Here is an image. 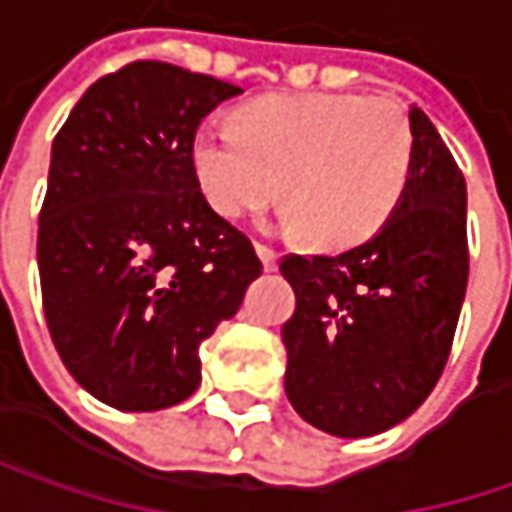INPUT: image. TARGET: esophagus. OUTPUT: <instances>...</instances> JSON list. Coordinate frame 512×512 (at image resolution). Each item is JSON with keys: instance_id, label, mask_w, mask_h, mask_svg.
I'll return each instance as SVG.
<instances>
[{"instance_id": "34e87169", "label": "esophagus", "mask_w": 512, "mask_h": 512, "mask_svg": "<svg viewBox=\"0 0 512 512\" xmlns=\"http://www.w3.org/2000/svg\"><path fill=\"white\" fill-rule=\"evenodd\" d=\"M257 257H260V260H263V269H266V272H275V269H278V252H275V249H269V246H257Z\"/></svg>"}]
</instances>
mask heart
<instances>
[{
    "instance_id": "heart-1",
    "label": "heart",
    "mask_w": 512,
    "mask_h": 512,
    "mask_svg": "<svg viewBox=\"0 0 512 512\" xmlns=\"http://www.w3.org/2000/svg\"><path fill=\"white\" fill-rule=\"evenodd\" d=\"M205 199L246 217L278 194L284 228L321 249H353L391 220L414 165L403 106L359 92L272 95L240 109V130L208 121L191 147Z\"/></svg>"
}]
</instances>
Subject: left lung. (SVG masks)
Instances as JSON below:
<instances>
[{"mask_svg":"<svg viewBox=\"0 0 512 512\" xmlns=\"http://www.w3.org/2000/svg\"><path fill=\"white\" fill-rule=\"evenodd\" d=\"M411 179L391 220L342 255H286L284 388L321 432L371 437L432 394L464 304L466 182L423 109H408Z\"/></svg>","mask_w":512,"mask_h":512,"instance_id":"obj_1","label":"left lung"}]
</instances>
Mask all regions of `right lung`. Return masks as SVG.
Here are the masks:
<instances>
[{
    "mask_svg": "<svg viewBox=\"0 0 512 512\" xmlns=\"http://www.w3.org/2000/svg\"><path fill=\"white\" fill-rule=\"evenodd\" d=\"M240 86L136 60L95 80L51 144L37 263L48 333L77 382L118 411L199 388V345L263 272L199 191L202 118Z\"/></svg>",
    "mask_w": 512,
    "mask_h": 512,
    "instance_id": "add662e5",
    "label": "right lung"
}]
</instances>
